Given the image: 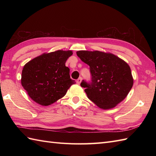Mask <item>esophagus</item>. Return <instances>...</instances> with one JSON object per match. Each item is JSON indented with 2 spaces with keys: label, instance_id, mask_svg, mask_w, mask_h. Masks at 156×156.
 <instances>
[{
  "label": "esophagus",
  "instance_id": "obj_1",
  "mask_svg": "<svg viewBox=\"0 0 156 156\" xmlns=\"http://www.w3.org/2000/svg\"><path fill=\"white\" fill-rule=\"evenodd\" d=\"M81 81H82V78L80 77V78H79L78 79V80H77V83H78V84H80Z\"/></svg>",
  "mask_w": 156,
  "mask_h": 156
}]
</instances>
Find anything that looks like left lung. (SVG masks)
Returning <instances> with one entry per match:
<instances>
[{
  "label": "left lung",
  "mask_w": 156,
  "mask_h": 156,
  "mask_svg": "<svg viewBox=\"0 0 156 156\" xmlns=\"http://www.w3.org/2000/svg\"><path fill=\"white\" fill-rule=\"evenodd\" d=\"M76 54L90 66L91 80H83L80 85L91 101L108 109L124 100L133 84L127 63L113 54L99 51H78Z\"/></svg>",
  "instance_id": "8db88e82"
}]
</instances>
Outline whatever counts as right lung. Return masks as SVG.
Instances as JSON below:
<instances>
[{"label":"right lung","instance_id":"right-lung-1","mask_svg":"<svg viewBox=\"0 0 156 156\" xmlns=\"http://www.w3.org/2000/svg\"><path fill=\"white\" fill-rule=\"evenodd\" d=\"M72 51L58 50L33 59L23 67L21 84L37 103L48 106L64 97L75 80L65 64Z\"/></svg>","mask_w":156,"mask_h":156}]
</instances>
